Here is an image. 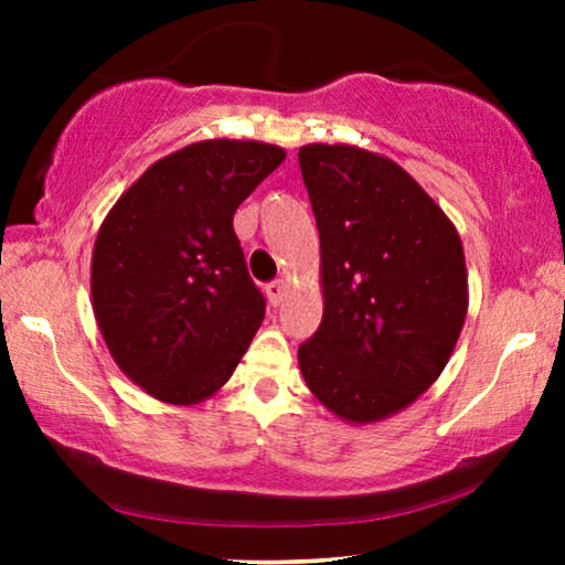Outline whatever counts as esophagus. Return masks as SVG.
Listing matches in <instances>:
<instances>
[{"mask_svg":"<svg viewBox=\"0 0 565 565\" xmlns=\"http://www.w3.org/2000/svg\"><path fill=\"white\" fill-rule=\"evenodd\" d=\"M285 296H288V285H285L282 280H275V282L267 285V298H269V303H273V306H280Z\"/></svg>","mask_w":565,"mask_h":565,"instance_id":"obj_1","label":"esophagus"}]
</instances>
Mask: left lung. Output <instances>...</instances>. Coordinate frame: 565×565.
<instances>
[{"label": "left lung", "instance_id": "1", "mask_svg": "<svg viewBox=\"0 0 565 565\" xmlns=\"http://www.w3.org/2000/svg\"><path fill=\"white\" fill-rule=\"evenodd\" d=\"M321 238L323 319L298 365L350 424L414 404L443 373L468 313L462 242L406 169L350 143L298 151Z\"/></svg>", "mask_w": 565, "mask_h": 565}]
</instances>
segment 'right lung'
I'll return each instance as SVG.
<instances>
[{"instance_id":"obj_1","label":"right lung","mask_w":565,"mask_h":565,"mask_svg":"<svg viewBox=\"0 0 565 565\" xmlns=\"http://www.w3.org/2000/svg\"><path fill=\"white\" fill-rule=\"evenodd\" d=\"M280 146L198 141L118 198L92 252V308L118 367L174 406L211 398L265 319L234 213L282 164Z\"/></svg>"}]
</instances>
